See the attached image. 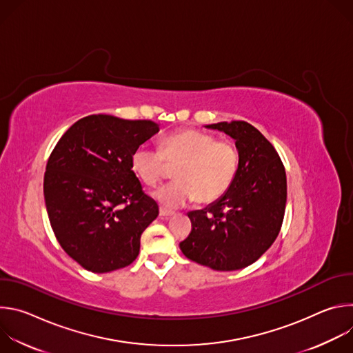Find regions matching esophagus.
<instances>
[{
  "mask_svg": "<svg viewBox=\"0 0 353 353\" xmlns=\"http://www.w3.org/2000/svg\"><path fill=\"white\" fill-rule=\"evenodd\" d=\"M174 212L173 211H169V210H165V208H161L159 210V215L162 216V218H169V216H172Z\"/></svg>",
  "mask_w": 353,
  "mask_h": 353,
  "instance_id": "obj_1",
  "label": "esophagus"
}]
</instances>
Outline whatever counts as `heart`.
I'll list each match as a JSON object with an SVG mask.
<instances>
[{
  "label": "heart",
  "instance_id": "obj_1",
  "mask_svg": "<svg viewBox=\"0 0 353 353\" xmlns=\"http://www.w3.org/2000/svg\"><path fill=\"white\" fill-rule=\"evenodd\" d=\"M163 150L142 143L131 155V169L146 185H157L174 170L176 181L161 187L154 195L169 210L188 204L191 199L210 204L232 185L239 169V152L230 141H216L208 132L183 130L163 139Z\"/></svg>",
  "mask_w": 353,
  "mask_h": 353
}]
</instances>
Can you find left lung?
I'll use <instances>...</instances> for the list:
<instances>
[{
    "mask_svg": "<svg viewBox=\"0 0 353 353\" xmlns=\"http://www.w3.org/2000/svg\"><path fill=\"white\" fill-rule=\"evenodd\" d=\"M236 142L239 169L229 190L204 210L188 212L192 229L183 254L215 271L256 263L275 241L286 207V173L271 142L245 121L205 125Z\"/></svg>",
    "mask_w": 353,
    "mask_h": 353,
    "instance_id": "obj_1",
    "label": "left lung"
}]
</instances>
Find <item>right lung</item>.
Returning <instances> with one entry per match:
<instances>
[{
	"label": "right lung",
	"instance_id": "obj_1",
	"mask_svg": "<svg viewBox=\"0 0 353 353\" xmlns=\"http://www.w3.org/2000/svg\"><path fill=\"white\" fill-rule=\"evenodd\" d=\"M159 132L150 120L92 114L60 138L44 173L50 225L65 253L105 274L130 265L159 208L131 169L137 146Z\"/></svg>",
	"mask_w": 353,
	"mask_h": 353
}]
</instances>
